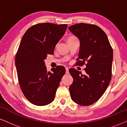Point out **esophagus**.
<instances>
[{
  "label": "esophagus",
  "mask_w": 127,
  "mask_h": 127,
  "mask_svg": "<svg viewBox=\"0 0 127 127\" xmlns=\"http://www.w3.org/2000/svg\"><path fill=\"white\" fill-rule=\"evenodd\" d=\"M65 73H68V68H65Z\"/></svg>",
  "instance_id": "esophagus-1"
}]
</instances>
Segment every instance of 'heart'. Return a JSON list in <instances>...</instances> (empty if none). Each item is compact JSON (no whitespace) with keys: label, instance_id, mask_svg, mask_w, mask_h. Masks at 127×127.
<instances>
[{"label":"heart","instance_id":"1","mask_svg":"<svg viewBox=\"0 0 127 127\" xmlns=\"http://www.w3.org/2000/svg\"><path fill=\"white\" fill-rule=\"evenodd\" d=\"M76 38L74 37V36H70L67 39V42L70 41V40H74V39H76Z\"/></svg>","mask_w":127,"mask_h":127}]
</instances>
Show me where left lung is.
I'll list each match as a JSON object with an SVG mask.
<instances>
[{
    "instance_id": "left-lung-1",
    "label": "left lung",
    "mask_w": 127,
    "mask_h": 127,
    "mask_svg": "<svg viewBox=\"0 0 127 127\" xmlns=\"http://www.w3.org/2000/svg\"><path fill=\"white\" fill-rule=\"evenodd\" d=\"M68 29L80 42L77 60L81 61L77 65L87 63L85 75L69 69L73 79L69 87L71 98L80 105H91L103 95L111 80L113 49L106 33L98 26L79 23Z\"/></svg>"
}]
</instances>
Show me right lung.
Here are the masks:
<instances>
[{"mask_svg":"<svg viewBox=\"0 0 127 127\" xmlns=\"http://www.w3.org/2000/svg\"><path fill=\"white\" fill-rule=\"evenodd\" d=\"M67 25L46 23L33 26L23 36L15 57L19 84L22 92L32 104L45 106L54 100L65 67L58 65L47 70L45 60L53 55L64 34Z\"/></svg>","mask_w":127,"mask_h":127,"instance_id":"add662e5","label":"right lung"}]
</instances>
